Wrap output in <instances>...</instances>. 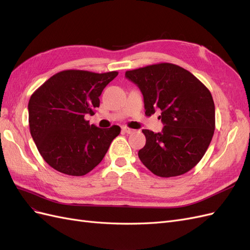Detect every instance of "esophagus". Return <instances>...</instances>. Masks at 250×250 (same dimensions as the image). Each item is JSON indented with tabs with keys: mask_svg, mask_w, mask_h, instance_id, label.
I'll return each mask as SVG.
<instances>
[{
	"mask_svg": "<svg viewBox=\"0 0 250 250\" xmlns=\"http://www.w3.org/2000/svg\"><path fill=\"white\" fill-rule=\"evenodd\" d=\"M122 131L124 133H125V134H132V133L135 132V130H133V128H130V127H127V126H123L122 127Z\"/></svg>",
	"mask_w": 250,
	"mask_h": 250,
	"instance_id": "34e87169",
	"label": "esophagus"
}]
</instances>
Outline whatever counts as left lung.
<instances>
[{
	"mask_svg": "<svg viewBox=\"0 0 250 250\" xmlns=\"http://www.w3.org/2000/svg\"><path fill=\"white\" fill-rule=\"evenodd\" d=\"M138 86L146 114L157 110L162 132L142 130L146 143L138 151L141 162L161 178L188 172L210 146L215 130V104L211 92L190 71L171 63L152 64L125 71Z\"/></svg>",
	"mask_w": 250,
	"mask_h": 250,
	"instance_id": "1",
	"label": "left lung"
}]
</instances>
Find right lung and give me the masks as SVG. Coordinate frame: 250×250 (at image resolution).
Masks as SVG:
<instances>
[{
	"instance_id": "right-lung-1",
	"label": "right lung",
	"mask_w": 250,
	"mask_h": 250,
	"mask_svg": "<svg viewBox=\"0 0 250 250\" xmlns=\"http://www.w3.org/2000/svg\"><path fill=\"white\" fill-rule=\"evenodd\" d=\"M117 75V71L63 70L31 95V136L43 160L57 171L74 176L90 172L119 135L118 125L100 128L85 119L94 115L104 88Z\"/></svg>"
}]
</instances>
